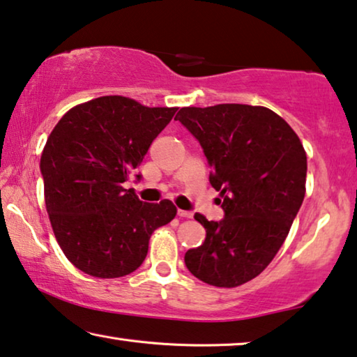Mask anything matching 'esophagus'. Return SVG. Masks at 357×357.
I'll list each match as a JSON object with an SVG mask.
<instances>
[{
	"label": "esophagus",
	"mask_w": 357,
	"mask_h": 357,
	"mask_svg": "<svg viewBox=\"0 0 357 357\" xmlns=\"http://www.w3.org/2000/svg\"><path fill=\"white\" fill-rule=\"evenodd\" d=\"M177 214H178V217H185V219H190V217H193V213H190V211H183V209H178Z\"/></svg>",
	"instance_id": "obj_1"
}]
</instances>
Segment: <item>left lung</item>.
I'll use <instances>...</instances> for the list:
<instances>
[{"mask_svg": "<svg viewBox=\"0 0 357 357\" xmlns=\"http://www.w3.org/2000/svg\"><path fill=\"white\" fill-rule=\"evenodd\" d=\"M180 121L203 146L225 217L206 229L185 264L201 282L235 288L259 275L280 250L306 193L307 161L285 119L264 106L182 107Z\"/></svg>", "mask_w": 357, "mask_h": 357, "instance_id": "8db88e82", "label": "left lung"}]
</instances>
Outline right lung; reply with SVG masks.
<instances>
[{"instance_id": "add662e5", "label": "right lung", "mask_w": 357, "mask_h": 357, "mask_svg": "<svg viewBox=\"0 0 357 357\" xmlns=\"http://www.w3.org/2000/svg\"><path fill=\"white\" fill-rule=\"evenodd\" d=\"M177 109L100 96L67 111L50 133L40 161L46 211L61 250L82 272L116 278L137 271L153 231L177 214L172 201L143 203L123 188Z\"/></svg>"}]
</instances>
